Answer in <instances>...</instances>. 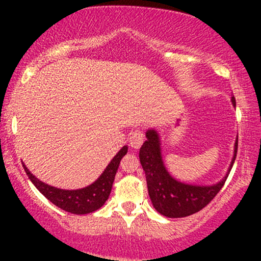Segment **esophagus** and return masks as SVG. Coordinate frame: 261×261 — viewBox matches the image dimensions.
Masks as SVG:
<instances>
[{
    "mask_svg": "<svg viewBox=\"0 0 261 261\" xmlns=\"http://www.w3.org/2000/svg\"><path fill=\"white\" fill-rule=\"evenodd\" d=\"M143 141H145V134H143V131L140 130V128H136V130L131 133L130 139H128V143H130L131 147L137 149L141 147Z\"/></svg>",
    "mask_w": 261,
    "mask_h": 261,
    "instance_id": "1",
    "label": "esophagus"
}]
</instances>
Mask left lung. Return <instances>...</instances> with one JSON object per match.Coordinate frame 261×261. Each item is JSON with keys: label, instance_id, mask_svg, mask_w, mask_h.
<instances>
[{"label": "left lung", "instance_id": "1", "mask_svg": "<svg viewBox=\"0 0 261 261\" xmlns=\"http://www.w3.org/2000/svg\"><path fill=\"white\" fill-rule=\"evenodd\" d=\"M232 103L236 106L234 97H232ZM146 137L147 141H145L141 146L139 157L141 166L145 170L148 195L154 208L163 216L178 218L190 216L207 206L222 189L228 178V173L222 180L212 187H197L175 180L167 172L162 161L157 133L154 130H148L146 133ZM237 149L238 139L236 141L234 155L228 172H230L236 161Z\"/></svg>", "mask_w": 261, "mask_h": 261}]
</instances>
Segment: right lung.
<instances>
[{
  "instance_id": "right-lung-1",
  "label": "right lung",
  "mask_w": 261,
  "mask_h": 261,
  "mask_svg": "<svg viewBox=\"0 0 261 261\" xmlns=\"http://www.w3.org/2000/svg\"><path fill=\"white\" fill-rule=\"evenodd\" d=\"M126 153L127 146H124L118 152V154L113 158V161L108 164L107 169L98 178L97 181H94L87 188L79 189V190H62V189L50 187V185L45 184V182L35 178L27 169L25 166L23 167H24L27 175L31 179L33 184L35 185V188L47 200H50L54 205L73 215H86L91 214L93 211H97L107 201L110 195V191H112L113 182L114 179H115L116 172H118L119 164H120L121 158Z\"/></svg>"
}]
</instances>
